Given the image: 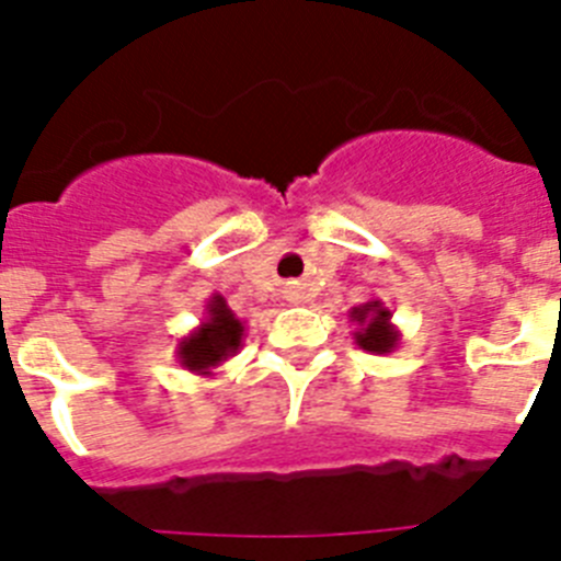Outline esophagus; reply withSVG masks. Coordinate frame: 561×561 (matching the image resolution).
<instances>
[{
    "label": "esophagus",
    "instance_id": "1",
    "mask_svg": "<svg viewBox=\"0 0 561 561\" xmlns=\"http://www.w3.org/2000/svg\"><path fill=\"white\" fill-rule=\"evenodd\" d=\"M286 297H289L291 304H297V300H300V297H304V291L297 289V286H286Z\"/></svg>",
    "mask_w": 561,
    "mask_h": 561
}]
</instances>
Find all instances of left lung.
Returning a JSON list of instances; mask_svg holds the SVG:
<instances>
[{
    "label": "left lung",
    "instance_id": "8db88e82",
    "mask_svg": "<svg viewBox=\"0 0 561 561\" xmlns=\"http://www.w3.org/2000/svg\"><path fill=\"white\" fill-rule=\"evenodd\" d=\"M351 323H356L354 342L362 351L368 354H390V351L399 348V329H396L390 320H393V311L381 300H368V304L354 306L348 311Z\"/></svg>",
    "mask_w": 561,
    "mask_h": 561
}]
</instances>
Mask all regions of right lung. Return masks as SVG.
<instances>
[{
    "label": "right lung",
    "instance_id": "1",
    "mask_svg": "<svg viewBox=\"0 0 561 561\" xmlns=\"http://www.w3.org/2000/svg\"><path fill=\"white\" fill-rule=\"evenodd\" d=\"M241 345H244V323L232 314L225 297L213 295L205 304V320L180 340L176 359L191 374L213 376V370L238 354Z\"/></svg>",
    "mask_w": 561,
    "mask_h": 561
}]
</instances>
